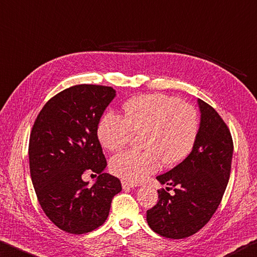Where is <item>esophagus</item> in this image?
<instances>
[{
    "label": "esophagus",
    "instance_id": "34e87169",
    "mask_svg": "<svg viewBox=\"0 0 257 257\" xmlns=\"http://www.w3.org/2000/svg\"><path fill=\"white\" fill-rule=\"evenodd\" d=\"M121 186H123V188H134L138 185L134 183H130L127 181H121Z\"/></svg>",
    "mask_w": 257,
    "mask_h": 257
}]
</instances>
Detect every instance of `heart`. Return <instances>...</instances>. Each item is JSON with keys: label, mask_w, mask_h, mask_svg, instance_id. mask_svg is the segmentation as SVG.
I'll return each mask as SVG.
<instances>
[{"label": "heart", "mask_w": 257, "mask_h": 257, "mask_svg": "<svg viewBox=\"0 0 257 257\" xmlns=\"http://www.w3.org/2000/svg\"><path fill=\"white\" fill-rule=\"evenodd\" d=\"M199 117L194 107L161 93L130 99L123 117L108 111L97 125V137L108 151H118L133 134H143V151L127 150L112 157L110 172L137 183L164 167H174L191 154L199 136Z\"/></svg>", "instance_id": "b5f03b06"}]
</instances>
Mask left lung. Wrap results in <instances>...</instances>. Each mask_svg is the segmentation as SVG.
<instances>
[{
    "label": "left lung",
    "mask_w": 257,
    "mask_h": 257,
    "mask_svg": "<svg viewBox=\"0 0 257 257\" xmlns=\"http://www.w3.org/2000/svg\"><path fill=\"white\" fill-rule=\"evenodd\" d=\"M199 136L190 155L157 179L174 188H161L158 202L147 211V221L158 235L182 239L203 228L217 211L230 177L233 142L217 111L199 99Z\"/></svg>",
    "instance_id": "obj_1"
}]
</instances>
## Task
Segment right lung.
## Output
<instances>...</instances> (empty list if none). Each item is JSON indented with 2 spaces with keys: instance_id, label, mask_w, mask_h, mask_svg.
I'll use <instances>...</instances> for the list:
<instances>
[{
  "instance_id": "obj_1",
  "label": "right lung",
  "mask_w": 257,
  "mask_h": 257,
  "mask_svg": "<svg viewBox=\"0 0 257 257\" xmlns=\"http://www.w3.org/2000/svg\"><path fill=\"white\" fill-rule=\"evenodd\" d=\"M111 87L76 84L45 103L29 139V167L40 206L63 231L81 235L106 221L120 181L102 173L107 161L97 125L115 97ZM99 175L91 188L84 173Z\"/></svg>"
}]
</instances>
